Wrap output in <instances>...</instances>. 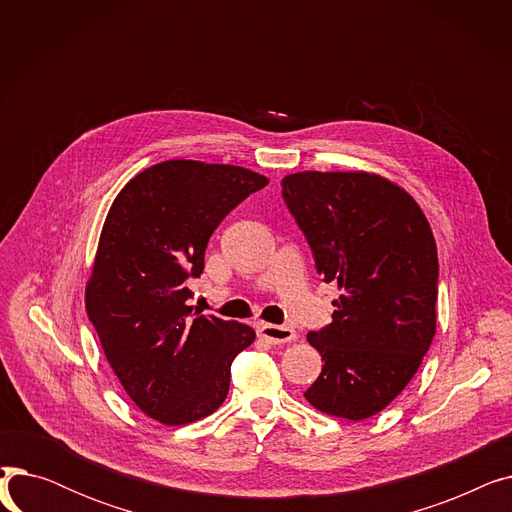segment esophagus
Instances as JSON below:
<instances>
[{
	"label": "esophagus",
	"mask_w": 512,
	"mask_h": 512,
	"mask_svg": "<svg viewBox=\"0 0 512 512\" xmlns=\"http://www.w3.org/2000/svg\"><path fill=\"white\" fill-rule=\"evenodd\" d=\"M257 334L265 338L270 344H286L297 340V332L288 326H272V324H259Z\"/></svg>",
	"instance_id": "obj_1"
}]
</instances>
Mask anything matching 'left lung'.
Wrapping results in <instances>:
<instances>
[{"label": "left lung", "mask_w": 512, "mask_h": 512, "mask_svg": "<svg viewBox=\"0 0 512 512\" xmlns=\"http://www.w3.org/2000/svg\"><path fill=\"white\" fill-rule=\"evenodd\" d=\"M282 197L317 274L342 290L332 324L307 334L324 367L305 398L321 413L367 419L405 390L434 340L432 228L415 199L378 174H290Z\"/></svg>", "instance_id": "obj_1"}]
</instances>
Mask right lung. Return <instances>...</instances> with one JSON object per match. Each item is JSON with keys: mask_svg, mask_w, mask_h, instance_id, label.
I'll return each mask as SVG.
<instances>
[{"mask_svg": "<svg viewBox=\"0 0 512 512\" xmlns=\"http://www.w3.org/2000/svg\"><path fill=\"white\" fill-rule=\"evenodd\" d=\"M270 182L238 166L170 159L134 176L107 213L85 305L103 353L145 415L186 425L211 415L230 388L253 328L193 313L209 236Z\"/></svg>", "mask_w": 512, "mask_h": 512, "instance_id": "1", "label": "right lung"}]
</instances>
